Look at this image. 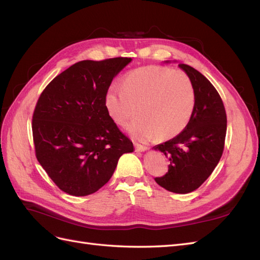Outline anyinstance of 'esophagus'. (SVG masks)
<instances>
[{
    "instance_id": "obj_1",
    "label": "esophagus",
    "mask_w": 260,
    "mask_h": 260,
    "mask_svg": "<svg viewBox=\"0 0 260 260\" xmlns=\"http://www.w3.org/2000/svg\"><path fill=\"white\" fill-rule=\"evenodd\" d=\"M135 147H136V151L137 152H145V151H147V149H148L147 146L141 145L139 143H135Z\"/></svg>"
}]
</instances>
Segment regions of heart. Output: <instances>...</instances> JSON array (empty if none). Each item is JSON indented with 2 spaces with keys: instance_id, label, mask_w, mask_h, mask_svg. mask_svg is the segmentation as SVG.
Wrapping results in <instances>:
<instances>
[{
  "instance_id": "heart-1",
  "label": "heart",
  "mask_w": 260,
  "mask_h": 260,
  "mask_svg": "<svg viewBox=\"0 0 260 260\" xmlns=\"http://www.w3.org/2000/svg\"><path fill=\"white\" fill-rule=\"evenodd\" d=\"M108 115L119 125L135 116L128 125L131 136L139 140L154 137L170 139L178 136L190 122L195 106L191 81L181 72L161 66L139 68L125 77L123 85L113 83L104 98Z\"/></svg>"
}]
</instances>
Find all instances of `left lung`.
Listing matches in <instances>:
<instances>
[{
  "label": "left lung",
  "mask_w": 260,
  "mask_h": 260,
  "mask_svg": "<svg viewBox=\"0 0 260 260\" xmlns=\"http://www.w3.org/2000/svg\"><path fill=\"white\" fill-rule=\"evenodd\" d=\"M178 66L186 74L194 89V112L182 132L153 147L170 161L167 174L155 178V181L167 191L186 194L205 182L221 158L226 115L221 98L207 78L188 65Z\"/></svg>",
  "instance_id": "1"
}]
</instances>
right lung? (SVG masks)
I'll return each mask as SVG.
<instances>
[{"label": "right lung", "mask_w": 260, "mask_h": 260, "mask_svg": "<svg viewBox=\"0 0 260 260\" xmlns=\"http://www.w3.org/2000/svg\"><path fill=\"white\" fill-rule=\"evenodd\" d=\"M132 58L82 60L48 84L32 117L36 156L61 191L95 193L133 144L108 115L105 93Z\"/></svg>", "instance_id": "1"}]
</instances>
